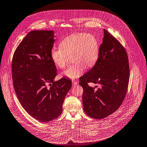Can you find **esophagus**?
<instances>
[{
  "instance_id": "34e87169",
  "label": "esophagus",
  "mask_w": 147,
  "mask_h": 147,
  "mask_svg": "<svg viewBox=\"0 0 147 147\" xmlns=\"http://www.w3.org/2000/svg\"><path fill=\"white\" fill-rule=\"evenodd\" d=\"M77 84H78L77 82H76V81H72V85H73V86H76V85H77Z\"/></svg>"
}]
</instances>
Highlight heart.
Segmentation results:
<instances>
[{
  "instance_id": "heart-1",
  "label": "heart",
  "mask_w": 147,
  "mask_h": 147,
  "mask_svg": "<svg viewBox=\"0 0 147 147\" xmlns=\"http://www.w3.org/2000/svg\"><path fill=\"white\" fill-rule=\"evenodd\" d=\"M59 47L51 49V59L57 67L62 69L71 57L74 63L61 74L71 80L81 76L86 67L90 69L93 67L99 57L98 40L90 34L79 32L70 35L61 40Z\"/></svg>"
}]
</instances>
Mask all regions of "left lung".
Segmentation results:
<instances>
[{"label": "left lung", "instance_id": "left-lung-1", "mask_svg": "<svg viewBox=\"0 0 147 147\" xmlns=\"http://www.w3.org/2000/svg\"><path fill=\"white\" fill-rule=\"evenodd\" d=\"M104 32L96 63L80 78L84 89V110L96 119H104L120 108L126 96L130 76L125 49L110 32L106 30ZM90 82L100 87L95 90L88 85Z\"/></svg>", "mask_w": 147, "mask_h": 147}]
</instances>
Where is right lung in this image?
<instances>
[{
  "label": "right lung",
  "mask_w": 147,
  "mask_h": 147,
  "mask_svg": "<svg viewBox=\"0 0 147 147\" xmlns=\"http://www.w3.org/2000/svg\"><path fill=\"white\" fill-rule=\"evenodd\" d=\"M53 31H31L16 49L12 60V79L17 97L24 110L43 123L60 116L71 81H54L57 68L50 55Z\"/></svg>",
  "instance_id": "1"
}]
</instances>
